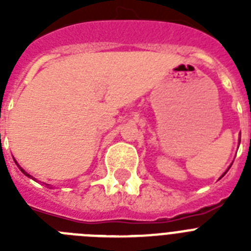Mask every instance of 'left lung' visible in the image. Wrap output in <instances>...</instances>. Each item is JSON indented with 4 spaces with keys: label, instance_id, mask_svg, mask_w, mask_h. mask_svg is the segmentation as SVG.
<instances>
[{
    "label": "left lung",
    "instance_id": "8db88e82",
    "mask_svg": "<svg viewBox=\"0 0 251 251\" xmlns=\"http://www.w3.org/2000/svg\"><path fill=\"white\" fill-rule=\"evenodd\" d=\"M230 167H231V166H230ZM229 167V168H230ZM229 168H227V170H226V172H227V171H229ZM226 172H225V174H226ZM225 174H224V175H225ZM224 175H223V176H224ZM223 176H221V177H223ZM221 177H220V178H221Z\"/></svg>",
    "mask_w": 251,
    "mask_h": 251
}]
</instances>
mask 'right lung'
I'll use <instances>...</instances> for the list:
<instances>
[{
  "label": "right lung",
  "mask_w": 251,
  "mask_h": 251,
  "mask_svg": "<svg viewBox=\"0 0 251 251\" xmlns=\"http://www.w3.org/2000/svg\"><path fill=\"white\" fill-rule=\"evenodd\" d=\"M15 162H16V161H15ZM16 165H17V166H19V163H17V162H16ZM19 168H20V170H21V172H22V174H24V175H26V176H27V177H31V178H34V177L31 176V175H28V174H27V172H25V171L22 170V168H21V167H20V166H19ZM34 179H35V178H34ZM46 186H49V185H48V183H46Z\"/></svg>",
  "instance_id": "1"
}]
</instances>
